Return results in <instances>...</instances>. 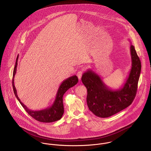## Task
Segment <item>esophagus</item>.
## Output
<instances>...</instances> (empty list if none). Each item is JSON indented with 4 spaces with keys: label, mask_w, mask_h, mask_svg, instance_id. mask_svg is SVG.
Returning a JSON list of instances; mask_svg holds the SVG:
<instances>
[{
    "label": "esophagus",
    "mask_w": 151,
    "mask_h": 151,
    "mask_svg": "<svg viewBox=\"0 0 151 151\" xmlns=\"http://www.w3.org/2000/svg\"><path fill=\"white\" fill-rule=\"evenodd\" d=\"M82 75H83V71H79L77 72V77H78V78L79 80L81 79V77H82Z\"/></svg>",
    "instance_id": "1"
}]
</instances>
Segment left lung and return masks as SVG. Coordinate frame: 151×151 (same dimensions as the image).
Here are the masks:
<instances>
[{
    "label": "left lung",
    "instance_id": "obj_1",
    "mask_svg": "<svg viewBox=\"0 0 151 151\" xmlns=\"http://www.w3.org/2000/svg\"><path fill=\"white\" fill-rule=\"evenodd\" d=\"M130 52L131 68L126 83L119 89L109 88L91 70L83 74L81 80L87 89V105L96 116L102 118L110 117L127 108L133 102L137 91L141 63L134 46L131 44Z\"/></svg>",
    "mask_w": 151,
    "mask_h": 151
}]
</instances>
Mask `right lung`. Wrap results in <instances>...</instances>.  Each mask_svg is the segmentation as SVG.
Segmentation results:
<instances>
[{"mask_svg":"<svg viewBox=\"0 0 151 151\" xmlns=\"http://www.w3.org/2000/svg\"><path fill=\"white\" fill-rule=\"evenodd\" d=\"M18 56L16 59V65L14 68L13 74V80H12V85L13 88L14 93L17 99L22 105V106L25 110V111L28 113L29 116L33 117L36 120H38L40 122L43 123H51L58 121L60 120L63 113H64V106L63 103V96L65 92L72 86H74L76 85L78 81V79L76 76H73L66 80H64L61 85L59 86L55 100L53 104V105L45 109L34 111L28 109V108L24 105L19 99L17 94V91L16 87L14 84V78L15 74L17 71V61H18Z\"/></svg>","mask_w":151,"mask_h":151,"instance_id":"right-lung-1","label":"right lung"}]
</instances>
